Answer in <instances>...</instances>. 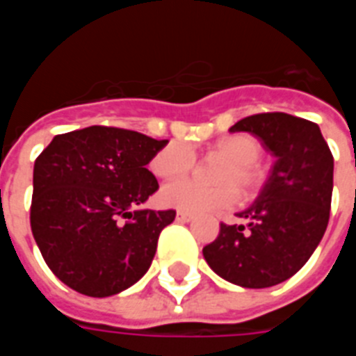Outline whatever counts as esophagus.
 Instances as JSON below:
<instances>
[{
  "label": "esophagus",
  "instance_id": "1",
  "mask_svg": "<svg viewBox=\"0 0 356 356\" xmlns=\"http://www.w3.org/2000/svg\"><path fill=\"white\" fill-rule=\"evenodd\" d=\"M179 223H188V221H193V216L191 213H185V211H177V216H175Z\"/></svg>",
  "mask_w": 356,
  "mask_h": 356
}]
</instances>
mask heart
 Segmentation results:
<instances>
[{
	"label": "heart",
	"instance_id": "b5f03b06",
	"mask_svg": "<svg viewBox=\"0 0 356 356\" xmlns=\"http://www.w3.org/2000/svg\"><path fill=\"white\" fill-rule=\"evenodd\" d=\"M221 158H225L229 165H225L217 175V183L221 186L208 188L194 181H177L170 183L162 188L160 202L165 208L179 209L185 213H208L229 206L234 200V191L242 198H252L263 185V171L255 165L263 154L261 143L248 135V133H234L216 140L211 148ZM194 165L193 148L173 140L170 145L160 148L152 160L150 171L160 179H179L185 177ZM235 188L232 189V186Z\"/></svg>",
	"mask_w": 356,
	"mask_h": 356
}]
</instances>
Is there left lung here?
<instances>
[{"mask_svg":"<svg viewBox=\"0 0 356 356\" xmlns=\"http://www.w3.org/2000/svg\"><path fill=\"white\" fill-rule=\"evenodd\" d=\"M229 131L255 135L276 162L257 200L236 213L246 223H221L202 254L213 273L236 286H276L309 261L324 236L334 156L318 125L284 112L248 116Z\"/></svg>","mask_w":356,"mask_h":356,"instance_id":"left-lung-1","label":"left lung"}]
</instances>
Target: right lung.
Masks as SVG:
<instances>
[{
	"label": "right lung",
	"mask_w": 356,
	"mask_h": 356,
	"mask_svg": "<svg viewBox=\"0 0 356 356\" xmlns=\"http://www.w3.org/2000/svg\"><path fill=\"white\" fill-rule=\"evenodd\" d=\"M168 145L143 133L91 125L63 133L35 158L30 225L47 267L89 298L127 290L154 259L173 209H139L158 191L147 170Z\"/></svg>",
	"instance_id": "obj_1"
}]
</instances>
